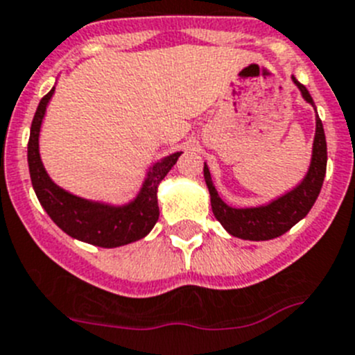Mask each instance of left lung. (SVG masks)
<instances>
[{"label": "left lung", "instance_id": "obj_1", "mask_svg": "<svg viewBox=\"0 0 355 355\" xmlns=\"http://www.w3.org/2000/svg\"><path fill=\"white\" fill-rule=\"evenodd\" d=\"M292 81L301 90L302 98L315 107V102H313L309 92L306 90V86L301 85L293 76ZM315 122H317V130H315V139H313L311 164L308 168V173L302 178L301 184L295 185L292 191L283 196L269 201L267 205L248 207V209H235V207L226 205L214 187L209 166L207 162L203 164V177H205L207 187H209L212 212L230 235L244 239V241H270V239H276L286 233L293 225H297L308 216L313 203L317 201L318 194H320L325 168H327V143H325L324 125H322L318 114Z\"/></svg>", "mask_w": 355, "mask_h": 355}]
</instances>
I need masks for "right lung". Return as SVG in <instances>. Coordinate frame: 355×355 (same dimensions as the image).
<instances>
[{"label":"right lung","mask_w":355,"mask_h":355,"mask_svg":"<svg viewBox=\"0 0 355 355\" xmlns=\"http://www.w3.org/2000/svg\"><path fill=\"white\" fill-rule=\"evenodd\" d=\"M53 94L54 86L38 104L28 141L30 177L40 205L67 235L86 244L98 248H120L146 237L159 219V184L173 168L182 152H175L150 166L139 193L125 205H111L76 196L51 180L38 150L40 127Z\"/></svg>","instance_id":"obj_1"}]
</instances>
